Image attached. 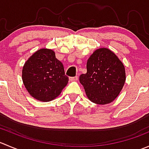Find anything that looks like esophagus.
I'll list each match as a JSON object with an SVG mask.
<instances>
[{
    "instance_id": "esophagus-1",
    "label": "esophagus",
    "mask_w": 149,
    "mask_h": 149,
    "mask_svg": "<svg viewBox=\"0 0 149 149\" xmlns=\"http://www.w3.org/2000/svg\"><path fill=\"white\" fill-rule=\"evenodd\" d=\"M69 80L70 81H75L78 80V76H75V77H70L69 78Z\"/></svg>"
}]
</instances>
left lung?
I'll use <instances>...</instances> for the list:
<instances>
[{
	"instance_id": "obj_1",
	"label": "left lung",
	"mask_w": 149,
	"mask_h": 149,
	"mask_svg": "<svg viewBox=\"0 0 149 149\" xmlns=\"http://www.w3.org/2000/svg\"><path fill=\"white\" fill-rule=\"evenodd\" d=\"M87 72L79 81L88 100L97 104L113 102L125 82V69L118 57L106 47L96 49L87 61Z\"/></svg>"
}]
</instances>
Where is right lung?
Returning a JSON list of instances; mask_svg holds the SVG:
<instances>
[{"label":"right lung","instance_id":"add662e5","mask_svg":"<svg viewBox=\"0 0 149 149\" xmlns=\"http://www.w3.org/2000/svg\"><path fill=\"white\" fill-rule=\"evenodd\" d=\"M22 81L29 94L35 100L49 102L58 97L68 83L63 65L52 49L42 48L26 61Z\"/></svg>","mask_w":149,"mask_h":149}]
</instances>
